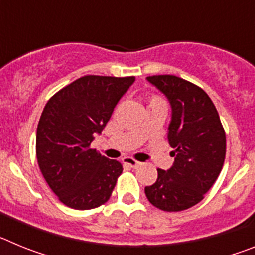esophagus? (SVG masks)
<instances>
[{
    "label": "esophagus",
    "instance_id": "esophagus-1",
    "mask_svg": "<svg viewBox=\"0 0 255 255\" xmlns=\"http://www.w3.org/2000/svg\"><path fill=\"white\" fill-rule=\"evenodd\" d=\"M123 163L125 164V166H129L130 168H138L139 166H140V162L136 161V159L131 158V157H125V158L123 159Z\"/></svg>",
    "mask_w": 255,
    "mask_h": 255
}]
</instances>
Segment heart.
Listing matches in <instances>:
<instances>
[{
    "mask_svg": "<svg viewBox=\"0 0 255 255\" xmlns=\"http://www.w3.org/2000/svg\"><path fill=\"white\" fill-rule=\"evenodd\" d=\"M154 105H166V103H164V101L162 100L161 97L154 96V94H153V96H150L149 98H148V106H154Z\"/></svg>",
    "mask_w": 255,
    "mask_h": 255,
    "instance_id": "1",
    "label": "heart"
}]
</instances>
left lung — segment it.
Instances as JSON below:
<instances>
[{"label": "left lung", "instance_id": "left-lung-1", "mask_svg": "<svg viewBox=\"0 0 255 255\" xmlns=\"http://www.w3.org/2000/svg\"><path fill=\"white\" fill-rule=\"evenodd\" d=\"M147 79L166 94L172 107L168 141L175 162L167 171L157 168V181L144 191L161 211H185L199 203L217 180L226 155V134L202 88L175 75Z\"/></svg>", "mask_w": 255, "mask_h": 255}]
</instances>
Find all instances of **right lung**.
<instances>
[{
  "instance_id": "1",
  "label": "right lung",
  "mask_w": 255,
  "mask_h": 255,
  "mask_svg": "<svg viewBox=\"0 0 255 255\" xmlns=\"http://www.w3.org/2000/svg\"><path fill=\"white\" fill-rule=\"evenodd\" d=\"M134 76L85 75L51 97L35 139L38 166L65 206L93 209L110 199L123 164L91 147Z\"/></svg>"
}]
</instances>
